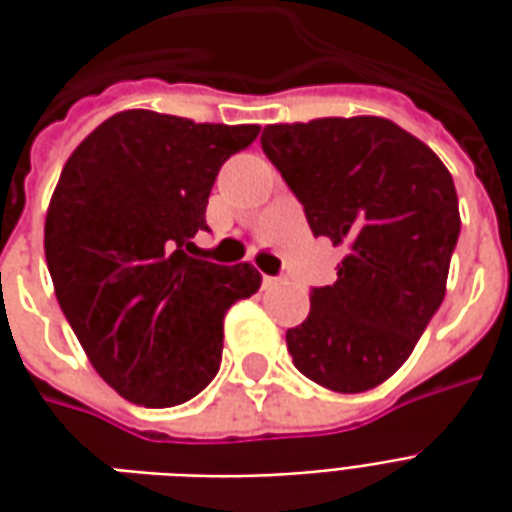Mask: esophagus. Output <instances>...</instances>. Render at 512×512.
Here are the masks:
<instances>
[{"label":"esophagus","instance_id":"34e87169","mask_svg":"<svg viewBox=\"0 0 512 512\" xmlns=\"http://www.w3.org/2000/svg\"><path fill=\"white\" fill-rule=\"evenodd\" d=\"M263 285H266V288H274V285H282V279H279V277H263Z\"/></svg>","mask_w":512,"mask_h":512}]
</instances>
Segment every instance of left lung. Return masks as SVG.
<instances>
[{
	"mask_svg": "<svg viewBox=\"0 0 512 512\" xmlns=\"http://www.w3.org/2000/svg\"><path fill=\"white\" fill-rule=\"evenodd\" d=\"M263 153L315 235L348 255L288 329L293 365L334 392H367L406 362L444 301L461 233L450 169L386 117H318L263 128Z\"/></svg>",
	"mask_w": 512,
	"mask_h": 512,
	"instance_id": "obj_1",
	"label": "left lung"
}]
</instances>
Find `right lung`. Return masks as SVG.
I'll use <instances>...</instances> for the list:
<instances>
[{
	"label": "right lung",
	"instance_id": "1",
	"mask_svg": "<svg viewBox=\"0 0 512 512\" xmlns=\"http://www.w3.org/2000/svg\"><path fill=\"white\" fill-rule=\"evenodd\" d=\"M257 134L128 109L62 167L43 235L54 293L95 373L136 406L200 395L219 373L224 315L260 288L249 263L189 255L219 169Z\"/></svg>",
	"mask_w": 512,
	"mask_h": 512
}]
</instances>
